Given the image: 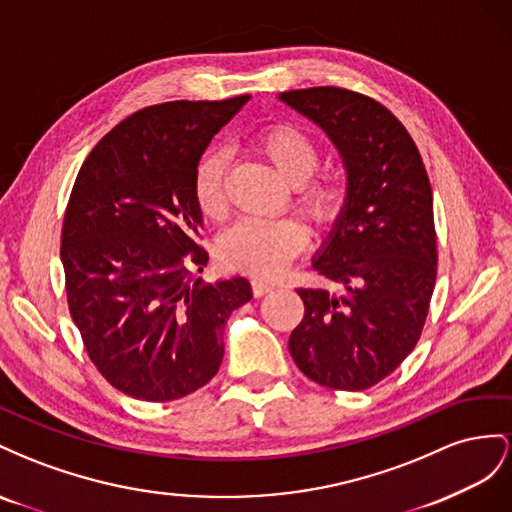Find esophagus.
I'll return each mask as SVG.
<instances>
[{
    "mask_svg": "<svg viewBox=\"0 0 512 512\" xmlns=\"http://www.w3.org/2000/svg\"><path fill=\"white\" fill-rule=\"evenodd\" d=\"M251 287H253V294L259 298V296L270 294V291H272L276 285L270 283V281H264V279H253V281H251Z\"/></svg>",
    "mask_w": 512,
    "mask_h": 512,
    "instance_id": "1",
    "label": "esophagus"
}]
</instances>
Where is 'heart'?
I'll return each instance as SVG.
<instances>
[{"label": "heart", "mask_w": 512, "mask_h": 512, "mask_svg": "<svg viewBox=\"0 0 512 512\" xmlns=\"http://www.w3.org/2000/svg\"><path fill=\"white\" fill-rule=\"evenodd\" d=\"M255 150L289 186L296 188V203L304 216L317 225H326L337 218L343 206V186L330 175L317 180L311 178L319 165V150L309 135L291 124H274L261 130L255 139ZM225 171L227 158L218 150L208 152L197 165L193 195L197 210L208 221H223L227 214ZM304 242V229L291 218H279V221L246 218L223 233L218 240V257L231 270L253 276H274L302 251Z\"/></svg>", "instance_id": "heart-1"}]
</instances>
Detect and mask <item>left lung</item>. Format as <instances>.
Masks as SVG:
<instances>
[{"label":"left lung","mask_w":512,"mask_h":512,"mask_svg":"<svg viewBox=\"0 0 512 512\" xmlns=\"http://www.w3.org/2000/svg\"><path fill=\"white\" fill-rule=\"evenodd\" d=\"M279 100L324 130L347 175L343 208L313 257L341 289H296L304 317L289 352L315 384L358 392L397 369L425 326L437 266L429 175L410 133L377 100L341 87Z\"/></svg>","instance_id":"obj_1"}]
</instances>
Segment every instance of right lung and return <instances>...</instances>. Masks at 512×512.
<instances>
[{"label":"right lung","mask_w":512,"mask_h":512,"mask_svg":"<svg viewBox=\"0 0 512 512\" xmlns=\"http://www.w3.org/2000/svg\"><path fill=\"white\" fill-rule=\"evenodd\" d=\"M248 98L145 107L98 141L72 186L60 251L68 309L96 369L133 399L206 386L229 315L253 298L244 276H193L208 264L195 171Z\"/></svg>","instance_id":"right-lung-1"}]
</instances>
